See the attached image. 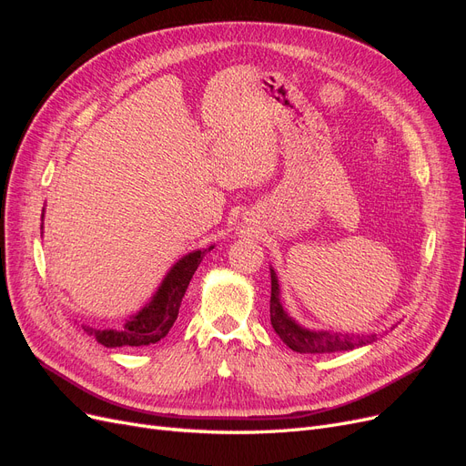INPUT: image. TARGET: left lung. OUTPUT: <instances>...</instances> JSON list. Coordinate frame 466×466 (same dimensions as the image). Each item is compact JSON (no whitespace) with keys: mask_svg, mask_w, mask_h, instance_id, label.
I'll list each match as a JSON object with an SVG mask.
<instances>
[{"mask_svg":"<svg viewBox=\"0 0 466 466\" xmlns=\"http://www.w3.org/2000/svg\"><path fill=\"white\" fill-rule=\"evenodd\" d=\"M272 276V295H270V320L272 329L276 334L284 340L293 351L299 354H332V351H344L351 350L354 346H363L375 340L373 336H342V334H330V332H317L307 330L299 327L298 322L289 319V315L284 311V307L279 303V288L278 278L274 270H270Z\"/></svg>","mask_w":466,"mask_h":466,"instance_id":"8db88e82","label":"left lung"}]
</instances>
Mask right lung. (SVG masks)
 I'll use <instances>...</instances> for the list:
<instances>
[{"mask_svg": "<svg viewBox=\"0 0 466 466\" xmlns=\"http://www.w3.org/2000/svg\"><path fill=\"white\" fill-rule=\"evenodd\" d=\"M42 218H45V214H42ZM206 252L208 250H196L190 252L185 258H180L163 279V284L157 289V293L153 295L151 303L146 305L142 311L126 322L124 329L96 330L91 327H83V330L93 334L96 338V342L106 348L149 346L159 342L175 324L182 298H185L190 279L196 272V268L200 266Z\"/></svg>", "mask_w": 466, "mask_h": 466, "instance_id": "1", "label": "right lung"}]
</instances>
